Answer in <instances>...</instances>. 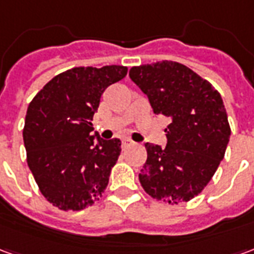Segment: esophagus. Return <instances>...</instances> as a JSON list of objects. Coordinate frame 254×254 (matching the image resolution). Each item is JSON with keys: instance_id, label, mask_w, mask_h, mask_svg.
Returning a JSON list of instances; mask_svg holds the SVG:
<instances>
[{"instance_id": "1", "label": "esophagus", "mask_w": 254, "mask_h": 254, "mask_svg": "<svg viewBox=\"0 0 254 254\" xmlns=\"http://www.w3.org/2000/svg\"><path fill=\"white\" fill-rule=\"evenodd\" d=\"M130 145H134V141H132L130 138H124V140H122V147H124V148H127V147H130Z\"/></svg>"}]
</instances>
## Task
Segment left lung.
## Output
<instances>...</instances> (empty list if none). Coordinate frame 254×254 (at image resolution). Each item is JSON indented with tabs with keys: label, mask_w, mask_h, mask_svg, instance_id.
<instances>
[{
	"label": "left lung",
	"mask_w": 254,
	"mask_h": 254,
	"mask_svg": "<svg viewBox=\"0 0 254 254\" xmlns=\"http://www.w3.org/2000/svg\"><path fill=\"white\" fill-rule=\"evenodd\" d=\"M148 96L155 114L170 118L167 144H145L147 162L138 174L149 196L169 204L189 201L207 187L229 144L222 96L207 80L182 64L159 61L129 70Z\"/></svg>",
	"instance_id": "left-lung-1"
}]
</instances>
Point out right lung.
<instances>
[{"instance_id": "right-lung-1", "label": "right lung", "mask_w": 254, "mask_h": 254, "mask_svg": "<svg viewBox=\"0 0 254 254\" xmlns=\"http://www.w3.org/2000/svg\"><path fill=\"white\" fill-rule=\"evenodd\" d=\"M127 73L122 65L73 67L52 78L27 109V163L42 194L60 209L92 205L109 184L121 141L92 134L91 121L105 89Z\"/></svg>"}]
</instances>
